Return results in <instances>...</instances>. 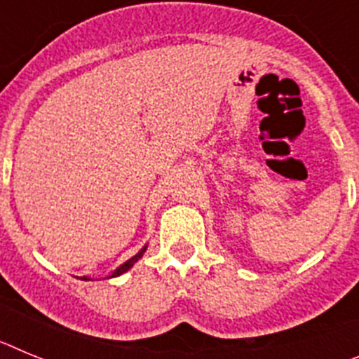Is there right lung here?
Returning a JSON list of instances; mask_svg holds the SVG:
<instances>
[{"instance_id":"right-lung-1","label":"right lung","mask_w":359,"mask_h":359,"mask_svg":"<svg viewBox=\"0 0 359 359\" xmlns=\"http://www.w3.org/2000/svg\"><path fill=\"white\" fill-rule=\"evenodd\" d=\"M144 252H145V248H144V250H142V252H140V253H136V255H135V257H131V259H129V261H128V262H123V264H122V266H120V268H118V269H116L115 273L111 275V277H118V275L126 273V271H128V269H129V268H131V266H133V264H135V262H136V261H138V259H140V257H142V255H144Z\"/></svg>"}]
</instances>
